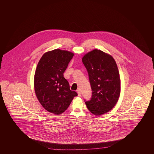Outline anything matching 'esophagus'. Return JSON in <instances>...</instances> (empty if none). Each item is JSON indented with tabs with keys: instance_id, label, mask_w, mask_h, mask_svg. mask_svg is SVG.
<instances>
[{
	"instance_id": "esophagus-1",
	"label": "esophagus",
	"mask_w": 154,
	"mask_h": 154,
	"mask_svg": "<svg viewBox=\"0 0 154 154\" xmlns=\"http://www.w3.org/2000/svg\"><path fill=\"white\" fill-rule=\"evenodd\" d=\"M77 94H78L79 96H80L81 95V89L80 88L77 89Z\"/></svg>"
}]
</instances>
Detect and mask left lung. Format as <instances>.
Returning a JSON list of instances; mask_svg holds the SVG:
<instances>
[{
  "mask_svg": "<svg viewBox=\"0 0 154 154\" xmlns=\"http://www.w3.org/2000/svg\"><path fill=\"white\" fill-rule=\"evenodd\" d=\"M88 71L92 91L86 106L93 114L99 116L112 110L121 92V80L117 65L109 54L95 49L82 58Z\"/></svg>",
  "mask_w": 154,
  "mask_h": 154,
  "instance_id": "obj_1",
  "label": "left lung"
}]
</instances>
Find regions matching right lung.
Returning <instances> with one entry per match:
<instances>
[{"label":"right lung","mask_w":154,"mask_h":154,"mask_svg":"<svg viewBox=\"0 0 154 154\" xmlns=\"http://www.w3.org/2000/svg\"><path fill=\"white\" fill-rule=\"evenodd\" d=\"M72 52L55 49L45 52L34 76L37 98L44 109L59 115L67 110L77 94L71 91L63 73L74 56Z\"/></svg>","instance_id":"add662e5"}]
</instances>
